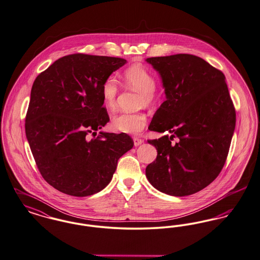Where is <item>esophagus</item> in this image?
Wrapping results in <instances>:
<instances>
[{
	"label": "esophagus",
	"mask_w": 260,
	"mask_h": 260,
	"mask_svg": "<svg viewBox=\"0 0 260 260\" xmlns=\"http://www.w3.org/2000/svg\"><path fill=\"white\" fill-rule=\"evenodd\" d=\"M134 143H135V146H139L141 143H143V140L141 138H134Z\"/></svg>",
	"instance_id": "esophagus-1"
}]
</instances>
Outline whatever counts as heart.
<instances>
[{
  "label": "heart",
  "mask_w": 260,
  "mask_h": 260,
  "mask_svg": "<svg viewBox=\"0 0 260 260\" xmlns=\"http://www.w3.org/2000/svg\"><path fill=\"white\" fill-rule=\"evenodd\" d=\"M122 80L126 86L141 93L140 106H151L155 102V90L157 86L156 78L147 69L142 66H133L122 74ZM119 94V82L110 77L103 82L101 87V98L104 107L109 112L117 108ZM147 117L143 113H122L112 119L113 129L126 135H138L146 125Z\"/></svg>",
  "instance_id": "heart-1"
}]
</instances>
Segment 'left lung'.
I'll return each mask as SVG.
<instances>
[{"label":"left lung","mask_w":260,"mask_h":260,"mask_svg":"<svg viewBox=\"0 0 260 260\" xmlns=\"http://www.w3.org/2000/svg\"><path fill=\"white\" fill-rule=\"evenodd\" d=\"M145 61L158 72L166 95L148 128L171 135L148 140L158 154L146 167V178L169 196L193 194L218 177L229 152L236 111L226 77L189 54ZM174 137L179 139L175 145Z\"/></svg>","instance_id":"1"}]
</instances>
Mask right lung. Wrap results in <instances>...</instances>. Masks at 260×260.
<instances>
[{
	"label": "right lung",
	"instance_id": "obj_1",
	"mask_svg": "<svg viewBox=\"0 0 260 260\" xmlns=\"http://www.w3.org/2000/svg\"><path fill=\"white\" fill-rule=\"evenodd\" d=\"M126 60L74 54L41 73L31 88L25 134L43 179L73 197H88L111 182L118 160L134 147L126 134L100 132L109 121L103 82Z\"/></svg>",
	"mask_w": 260,
	"mask_h": 260
}]
</instances>
